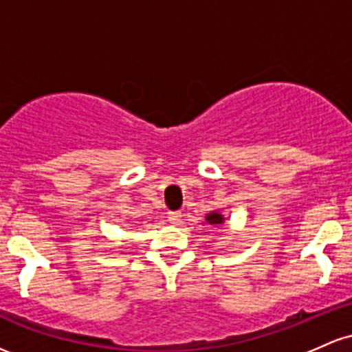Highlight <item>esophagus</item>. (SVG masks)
I'll use <instances>...</instances> for the list:
<instances>
[{
	"mask_svg": "<svg viewBox=\"0 0 352 352\" xmlns=\"http://www.w3.org/2000/svg\"><path fill=\"white\" fill-rule=\"evenodd\" d=\"M180 219H182V214H180V212H168V222L170 223H179Z\"/></svg>",
	"mask_w": 352,
	"mask_h": 352,
	"instance_id": "obj_1",
	"label": "esophagus"
}]
</instances>
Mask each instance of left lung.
Returning a JSON list of instances; mask_svg holds the SVG:
<instances>
[{"mask_svg": "<svg viewBox=\"0 0 352 352\" xmlns=\"http://www.w3.org/2000/svg\"><path fill=\"white\" fill-rule=\"evenodd\" d=\"M206 222H207V226L217 227V226H220V223H223V215L219 214V212H210V214L206 217Z\"/></svg>", "mask_w": 352, "mask_h": 352, "instance_id": "obj_1", "label": "left lung"}]
</instances>
